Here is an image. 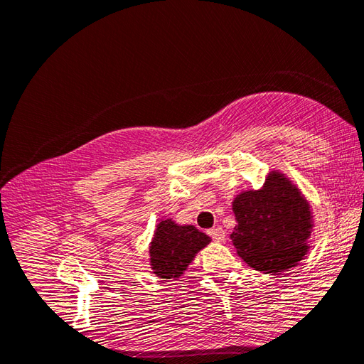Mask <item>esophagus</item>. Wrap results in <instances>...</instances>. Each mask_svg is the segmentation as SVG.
I'll return each instance as SVG.
<instances>
[{
  "instance_id": "1",
  "label": "esophagus",
  "mask_w": 364,
  "mask_h": 364,
  "mask_svg": "<svg viewBox=\"0 0 364 364\" xmlns=\"http://www.w3.org/2000/svg\"><path fill=\"white\" fill-rule=\"evenodd\" d=\"M208 235L211 237L214 241H223L225 240V230H223V228L217 226V228L209 229L208 230Z\"/></svg>"
}]
</instances>
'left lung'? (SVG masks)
<instances>
[{
	"label": "left lung",
	"mask_w": 364,
	"mask_h": 364,
	"mask_svg": "<svg viewBox=\"0 0 364 364\" xmlns=\"http://www.w3.org/2000/svg\"><path fill=\"white\" fill-rule=\"evenodd\" d=\"M237 226L230 240L250 267L279 273L304 259L313 230L310 203L289 178L270 171L259 190L240 193L232 202Z\"/></svg>",
	"instance_id": "8db88e82"
}]
</instances>
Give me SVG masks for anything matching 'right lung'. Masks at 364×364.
<instances>
[{"label": "right lung", "instance_id": "right-lung-1", "mask_svg": "<svg viewBox=\"0 0 364 364\" xmlns=\"http://www.w3.org/2000/svg\"><path fill=\"white\" fill-rule=\"evenodd\" d=\"M206 234L193 225L181 226L171 218L156 226L150 243V266L161 279H176L183 274L196 253L209 245Z\"/></svg>", "mask_w": 364, "mask_h": 364}]
</instances>
